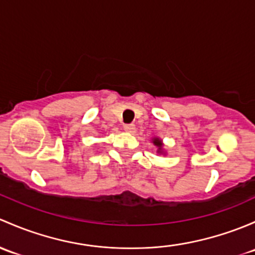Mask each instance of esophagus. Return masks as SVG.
I'll use <instances>...</instances> for the list:
<instances>
[{
    "label": "esophagus",
    "mask_w": 255,
    "mask_h": 255,
    "mask_svg": "<svg viewBox=\"0 0 255 255\" xmlns=\"http://www.w3.org/2000/svg\"><path fill=\"white\" fill-rule=\"evenodd\" d=\"M124 130L127 131V132L133 133V132H135L136 128H135V125H133V124H128V125H125V127H124Z\"/></svg>",
    "instance_id": "1"
}]
</instances>
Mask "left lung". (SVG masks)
<instances>
[{
  "instance_id": "1",
  "label": "left lung",
  "mask_w": 255,
  "mask_h": 255,
  "mask_svg": "<svg viewBox=\"0 0 255 255\" xmlns=\"http://www.w3.org/2000/svg\"><path fill=\"white\" fill-rule=\"evenodd\" d=\"M152 143H153V146H156L157 148V154H167V151L166 148H164V143L163 141H162V138H159L158 136H153V137L151 138Z\"/></svg>"
}]
</instances>
